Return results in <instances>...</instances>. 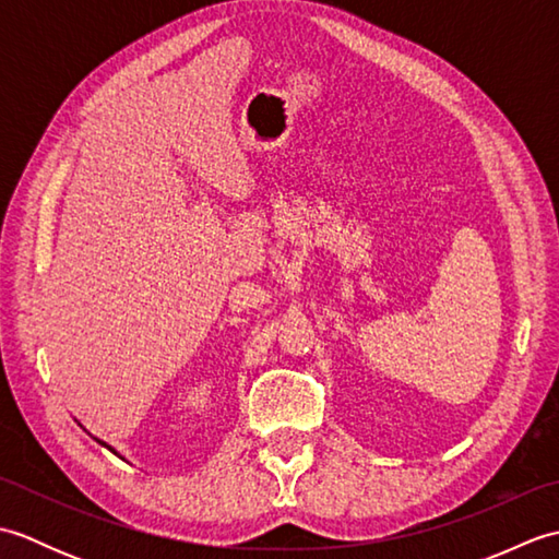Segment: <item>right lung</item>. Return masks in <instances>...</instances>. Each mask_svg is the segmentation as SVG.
Returning a JSON list of instances; mask_svg holds the SVG:
<instances>
[{"label": "right lung", "instance_id": "right-lung-1", "mask_svg": "<svg viewBox=\"0 0 559 559\" xmlns=\"http://www.w3.org/2000/svg\"><path fill=\"white\" fill-rule=\"evenodd\" d=\"M96 442H98V444H103V447H105V449H110V451H112V454H115V456H120V451H117V449H115V447H110V444H108V442H103V439H98V437H96ZM120 459H124V456H120Z\"/></svg>", "mask_w": 559, "mask_h": 559}]
</instances>
